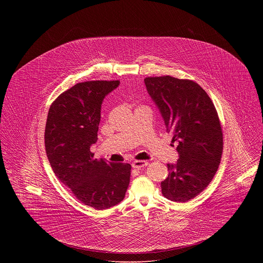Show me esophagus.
Returning a JSON list of instances; mask_svg holds the SVG:
<instances>
[{
  "instance_id": "esophagus-1",
  "label": "esophagus",
  "mask_w": 263,
  "mask_h": 263,
  "mask_svg": "<svg viewBox=\"0 0 263 263\" xmlns=\"http://www.w3.org/2000/svg\"><path fill=\"white\" fill-rule=\"evenodd\" d=\"M147 165H148V162H146V161H134L132 164L133 168H135V169H142Z\"/></svg>"
}]
</instances>
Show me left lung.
I'll return each mask as SVG.
<instances>
[{
	"label": "left lung",
	"mask_w": 263,
	"mask_h": 263,
	"mask_svg": "<svg viewBox=\"0 0 263 263\" xmlns=\"http://www.w3.org/2000/svg\"><path fill=\"white\" fill-rule=\"evenodd\" d=\"M145 85L168 133L177 143L179 159L168 164L161 182L170 200L185 202L206 187L222 157L223 134L219 116L206 92L195 82L170 76L149 77Z\"/></svg>",
	"instance_id": "left-lung-1"
}]
</instances>
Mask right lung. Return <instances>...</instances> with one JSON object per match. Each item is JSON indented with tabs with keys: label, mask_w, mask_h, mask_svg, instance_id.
<instances>
[{
	"label": "right lung",
	"mask_w": 263,
	"mask_h": 263,
	"mask_svg": "<svg viewBox=\"0 0 263 263\" xmlns=\"http://www.w3.org/2000/svg\"><path fill=\"white\" fill-rule=\"evenodd\" d=\"M119 81L79 83L51 104L45 125V150L57 177L84 204L102 211L123 200L129 185L127 163L94 159L104 98Z\"/></svg>",
	"instance_id": "add662e5"
}]
</instances>
